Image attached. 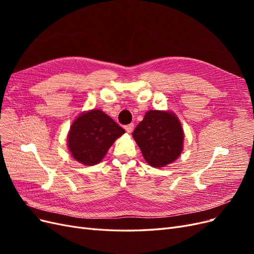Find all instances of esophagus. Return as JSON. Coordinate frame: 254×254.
<instances>
[{
    "label": "esophagus",
    "mask_w": 254,
    "mask_h": 254,
    "mask_svg": "<svg viewBox=\"0 0 254 254\" xmlns=\"http://www.w3.org/2000/svg\"><path fill=\"white\" fill-rule=\"evenodd\" d=\"M133 127L134 125L133 124H129V125H126L125 126V130L128 132V133H131L133 131Z\"/></svg>",
    "instance_id": "obj_1"
}]
</instances>
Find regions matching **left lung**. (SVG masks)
I'll return each instance as SVG.
<instances>
[{"instance_id":"1","label":"left lung","mask_w":254,"mask_h":254,"mask_svg":"<svg viewBox=\"0 0 254 254\" xmlns=\"http://www.w3.org/2000/svg\"><path fill=\"white\" fill-rule=\"evenodd\" d=\"M132 135L146 162L153 167L174 162L182 151L183 130L179 120L171 112L148 111Z\"/></svg>"}]
</instances>
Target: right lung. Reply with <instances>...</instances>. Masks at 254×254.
Masks as SVG:
<instances>
[{
	"instance_id": "right-lung-1",
	"label": "right lung",
	"mask_w": 254,
	"mask_h": 254,
	"mask_svg": "<svg viewBox=\"0 0 254 254\" xmlns=\"http://www.w3.org/2000/svg\"><path fill=\"white\" fill-rule=\"evenodd\" d=\"M125 130L101 110L82 113L74 121L67 135L73 158L84 165L101 162L114 141Z\"/></svg>"
}]
</instances>
